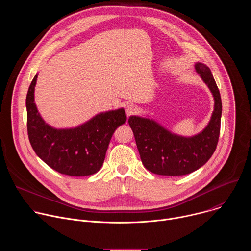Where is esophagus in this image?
Here are the masks:
<instances>
[{
  "instance_id": "obj_1",
  "label": "esophagus",
  "mask_w": 251,
  "mask_h": 251,
  "mask_svg": "<svg viewBox=\"0 0 251 251\" xmlns=\"http://www.w3.org/2000/svg\"><path fill=\"white\" fill-rule=\"evenodd\" d=\"M125 110H126V114H127V116H130V115H133V114L137 113L138 108H137V106H136V105H134V104H132V103H129V104H127V105H126V107H125Z\"/></svg>"
}]
</instances>
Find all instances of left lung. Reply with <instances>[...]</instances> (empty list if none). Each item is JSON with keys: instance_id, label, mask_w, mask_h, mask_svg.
<instances>
[{"instance_id": "left-lung-1", "label": "left lung", "mask_w": 251, "mask_h": 251, "mask_svg": "<svg viewBox=\"0 0 251 251\" xmlns=\"http://www.w3.org/2000/svg\"><path fill=\"white\" fill-rule=\"evenodd\" d=\"M195 68L214 101L211 117L201 132L187 137L171 132L149 116L132 115L128 119L142 163L154 174L188 175L202 167L216 151L223 110L221 93L207 65L196 62Z\"/></svg>"}]
</instances>
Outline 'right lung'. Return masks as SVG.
Masks as SVG:
<instances>
[{
    "mask_svg": "<svg viewBox=\"0 0 251 251\" xmlns=\"http://www.w3.org/2000/svg\"><path fill=\"white\" fill-rule=\"evenodd\" d=\"M34 75L26 94L27 134L30 145L47 165L73 176L97 173L114 131L127 120L124 108L100 112L88 121L71 128H55L47 123L34 102Z\"/></svg>",
    "mask_w": 251,
    "mask_h": 251,
    "instance_id": "obj_1",
    "label": "right lung"
}]
</instances>
